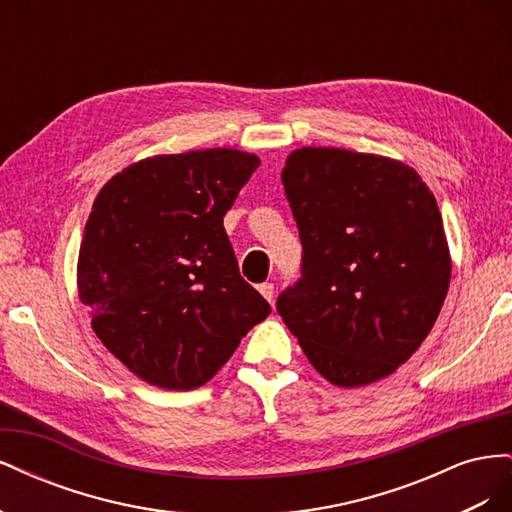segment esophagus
Wrapping results in <instances>:
<instances>
[{
	"label": "esophagus",
	"mask_w": 512,
	"mask_h": 512,
	"mask_svg": "<svg viewBox=\"0 0 512 512\" xmlns=\"http://www.w3.org/2000/svg\"><path fill=\"white\" fill-rule=\"evenodd\" d=\"M258 292L262 294V297H265L269 303L273 301V294H275V286L273 284H269V282H265V284H260L258 286Z\"/></svg>",
	"instance_id": "esophagus-1"
}]
</instances>
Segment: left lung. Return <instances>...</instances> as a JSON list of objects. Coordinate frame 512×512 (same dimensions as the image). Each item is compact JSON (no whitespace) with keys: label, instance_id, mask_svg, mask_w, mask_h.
Returning a JSON list of instances; mask_svg holds the SVG:
<instances>
[{"label":"left lung","instance_id":"1","mask_svg":"<svg viewBox=\"0 0 512 512\" xmlns=\"http://www.w3.org/2000/svg\"><path fill=\"white\" fill-rule=\"evenodd\" d=\"M282 183L303 258L277 312L335 386L391 376L429 335L451 282L436 198L414 168L337 147L292 151Z\"/></svg>","mask_w":512,"mask_h":512}]
</instances>
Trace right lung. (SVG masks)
<instances>
[{
  "instance_id": "right-lung-1",
  "label": "right lung",
  "mask_w": 512,
  "mask_h": 512,
  "mask_svg": "<svg viewBox=\"0 0 512 512\" xmlns=\"http://www.w3.org/2000/svg\"><path fill=\"white\" fill-rule=\"evenodd\" d=\"M258 166L237 149L156 156L123 168L96 196L79 299L100 342L141 380L170 391L203 386L271 314L224 230Z\"/></svg>"
}]
</instances>
